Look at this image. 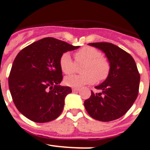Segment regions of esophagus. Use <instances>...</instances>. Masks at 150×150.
<instances>
[{"label": "esophagus", "instance_id": "34e87169", "mask_svg": "<svg viewBox=\"0 0 150 150\" xmlns=\"http://www.w3.org/2000/svg\"><path fill=\"white\" fill-rule=\"evenodd\" d=\"M72 91L73 92H78V91H79V88H73Z\"/></svg>", "mask_w": 150, "mask_h": 150}]
</instances>
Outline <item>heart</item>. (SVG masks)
Instances as JSON below:
<instances>
[{
    "mask_svg": "<svg viewBox=\"0 0 150 150\" xmlns=\"http://www.w3.org/2000/svg\"><path fill=\"white\" fill-rule=\"evenodd\" d=\"M76 64H84L81 69L82 75H73L64 79L65 85L70 87L79 88L103 81L110 72V63L107 58L102 56V53L94 47H83L75 53ZM59 66L64 74L70 75L75 72L76 65L71 60L68 52L63 53L59 59Z\"/></svg>",
    "mask_w": 150,
    "mask_h": 150,
    "instance_id": "heart-1",
    "label": "heart"
}]
</instances>
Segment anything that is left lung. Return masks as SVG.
Returning a JSON list of instances; mask_svg holds the SVG:
<instances>
[{
  "label": "left lung",
  "instance_id": "left-lung-1",
  "mask_svg": "<svg viewBox=\"0 0 150 150\" xmlns=\"http://www.w3.org/2000/svg\"><path fill=\"white\" fill-rule=\"evenodd\" d=\"M102 50L110 63L107 79L96 88L101 90L85 101L88 115L102 122H109L122 117L136 101L139 93L140 75L134 59L118 46L108 42L90 43Z\"/></svg>",
  "mask_w": 150,
  "mask_h": 150
}]
</instances>
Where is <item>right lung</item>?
I'll use <instances>...</instances> for the list:
<instances>
[{"label": "right lung", "instance_id": "add662e5", "mask_svg": "<svg viewBox=\"0 0 150 150\" xmlns=\"http://www.w3.org/2000/svg\"><path fill=\"white\" fill-rule=\"evenodd\" d=\"M53 38H45L16 56L8 78L12 99L22 115L35 122H47L61 115L70 87L61 86V55L79 48Z\"/></svg>", "mask_w": 150, "mask_h": 150}]
</instances>
